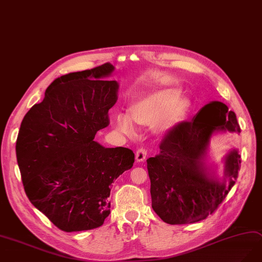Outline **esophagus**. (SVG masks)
<instances>
[{
	"label": "esophagus",
	"instance_id": "obj_1",
	"mask_svg": "<svg viewBox=\"0 0 262 262\" xmlns=\"http://www.w3.org/2000/svg\"><path fill=\"white\" fill-rule=\"evenodd\" d=\"M146 159H147V150L144 148H139L136 152V161L143 162Z\"/></svg>",
	"mask_w": 262,
	"mask_h": 262
}]
</instances>
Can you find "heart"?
<instances>
[{
	"label": "heart",
	"instance_id": "1",
	"mask_svg": "<svg viewBox=\"0 0 262 262\" xmlns=\"http://www.w3.org/2000/svg\"><path fill=\"white\" fill-rule=\"evenodd\" d=\"M186 105L185 100L179 99V92L176 90L152 93L133 104L130 108L132 118L125 113L116 116V127L128 137H135L137 135L134 121L146 126L157 124L160 133H166L178 122Z\"/></svg>",
	"mask_w": 262,
	"mask_h": 262
}]
</instances>
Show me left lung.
<instances>
[{
    "label": "left lung",
    "instance_id": "8db88e82",
    "mask_svg": "<svg viewBox=\"0 0 262 262\" xmlns=\"http://www.w3.org/2000/svg\"><path fill=\"white\" fill-rule=\"evenodd\" d=\"M227 130L241 133L235 113L225 103L211 101L192 121L169 129L160 154L147 160L152 208L164 222L187 225L204 220L226 199L241 168L238 151L233 149L226 156L222 180L205 160L212 135Z\"/></svg>",
    "mask_w": 262,
    "mask_h": 262
}]
</instances>
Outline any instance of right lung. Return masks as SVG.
Instances as JSON below:
<instances>
[{
    "instance_id": "right-lung-1",
    "label": "right lung",
    "mask_w": 262,
    "mask_h": 262,
    "mask_svg": "<svg viewBox=\"0 0 262 262\" xmlns=\"http://www.w3.org/2000/svg\"><path fill=\"white\" fill-rule=\"evenodd\" d=\"M113 71L106 62L58 77L19 129L16 154L26 194L64 232L102 226L112 182L135 162L130 149L94 140L118 100V82L103 81Z\"/></svg>"
}]
</instances>
